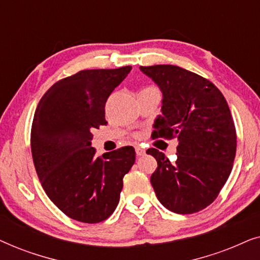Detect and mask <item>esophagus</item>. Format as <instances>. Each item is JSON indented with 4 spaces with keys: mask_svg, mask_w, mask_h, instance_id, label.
I'll list each match as a JSON object with an SVG mask.
<instances>
[{
    "mask_svg": "<svg viewBox=\"0 0 260 260\" xmlns=\"http://www.w3.org/2000/svg\"><path fill=\"white\" fill-rule=\"evenodd\" d=\"M135 150H136V155H137V156H143V155H145V150H144L143 148L136 147V148H135Z\"/></svg>",
    "mask_w": 260,
    "mask_h": 260,
    "instance_id": "obj_1",
    "label": "esophagus"
}]
</instances>
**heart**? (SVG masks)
I'll return each instance as SVG.
<instances>
[{"instance_id": "heart-1", "label": "heart", "mask_w": 260, "mask_h": 260, "mask_svg": "<svg viewBox=\"0 0 260 260\" xmlns=\"http://www.w3.org/2000/svg\"><path fill=\"white\" fill-rule=\"evenodd\" d=\"M154 90L157 91L155 87H147V88H144V90H142V91H154Z\"/></svg>"}]
</instances>
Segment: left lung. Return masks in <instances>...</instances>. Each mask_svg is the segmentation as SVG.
<instances>
[{"instance_id":"8db88e82","label":"left lung","mask_w":260,"mask_h":260,"mask_svg":"<svg viewBox=\"0 0 260 260\" xmlns=\"http://www.w3.org/2000/svg\"><path fill=\"white\" fill-rule=\"evenodd\" d=\"M162 92L156 137H176L177 158L170 162L148 149L157 168L150 177L158 201L179 214L212 204L229 179L237 150L236 127L225 97L211 81L174 65L141 66Z\"/></svg>"}]
</instances>
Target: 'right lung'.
Returning a JSON list of instances; mask_svg holds the SVG:
<instances>
[{
  "instance_id": "add662e5",
  "label": "right lung",
  "mask_w": 260,
  "mask_h": 260,
  "mask_svg": "<svg viewBox=\"0 0 260 260\" xmlns=\"http://www.w3.org/2000/svg\"><path fill=\"white\" fill-rule=\"evenodd\" d=\"M131 66L85 70L59 80L35 110L30 148L35 170L51 201L71 219L97 223L119 202L123 177L135 163L133 147L95 156L92 131L106 124L105 103Z\"/></svg>"
}]
</instances>
